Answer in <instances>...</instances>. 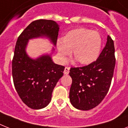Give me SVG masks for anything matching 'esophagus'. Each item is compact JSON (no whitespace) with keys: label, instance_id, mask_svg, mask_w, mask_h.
<instances>
[{"label":"esophagus","instance_id":"obj_1","mask_svg":"<svg viewBox=\"0 0 128 128\" xmlns=\"http://www.w3.org/2000/svg\"><path fill=\"white\" fill-rule=\"evenodd\" d=\"M69 69H70V68H68V67H65V69H64V72H63L64 74H68L69 73Z\"/></svg>","mask_w":128,"mask_h":128}]
</instances>
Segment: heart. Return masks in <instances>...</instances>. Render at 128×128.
Here are the masks:
<instances>
[{
    "label": "heart",
    "instance_id": "obj_1",
    "mask_svg": "<svg viewBox=\"0 0 128 128\" xmlns=\"http://www.w3.org/2000/svg\"><path fill=\"white\" fill-rule=\"evenodd\" d=\"M102 46V38L97 31L86 28H77L69 30L63 40L57 42L58 52L63 62L72 50L74 57L82 65H88L98 58Z\"/></svg>",
    "mask_w": 128,
    "mask_h": 128
}]
</instances>
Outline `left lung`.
<instances>
[{"instance_id": "left-lung-1", "label": "left lung", "mask_w": 128, "mask_h": 128, "mask_svg": "<svg viewBox=\"0 0 128 128\" xmlns=\"http://www.w3.org/2000/svg\"><path fill=\"white\" fill-rule=\"evenodd\" d=\"M116 60L114 42L107 36L106 45L96 61L82 67H72L69 99L74 107L88 110L101 103L108 93Z\"/></svg>"}]
</instances>
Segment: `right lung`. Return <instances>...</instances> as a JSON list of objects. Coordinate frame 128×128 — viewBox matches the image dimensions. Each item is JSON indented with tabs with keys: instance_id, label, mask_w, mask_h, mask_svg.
Wrapping results in <instances>:
<instances>
[{
	"instance_id": "right-lung-1",
	"label": "right lung",
	"mask_w": 128,
	"mask_h": 128,
	"mask_svg": "<svg viewBox=\"0 0 128 128\" xmlns=\"http://www.w3.org/2000/svg\"><path fill=\"white\" fill-rule=\"evenodd\" d=\"M59 30L60 27L54 21L36 20L24 29L16 44L12 60L14 84L22 101L32 109H40L49 104L65 66L54 63L51 54L42 55L36 59L28 57L26 52L28 41L46 37L56 46Z\"/></svg>"
}]
</instances>
